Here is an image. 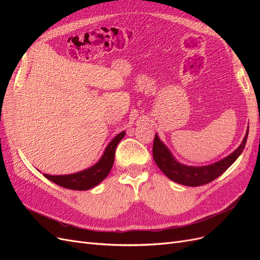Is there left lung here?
<instances>
[{"mask_svg": "<svg viewBox=\"0 0 260 260\" xmlns=\"http://www.w3.org/2000/svg\"><path fill=\"white\" fill-rule=\"evenodd\" d=\"M247 137L248 130L241 145L225 158L215 164L208 165V166L191 167L178 162L172 157L169 149L160 142L158 136L155 135L153 143V157L157 166L170 180L187 186H200L207 184L217 179L219 176H221L237 160L238 157L243 152L244 147H245Z\"/></svg>", "mask_w": 260, "mask_h": 260, "instance_id": "obj_1", "label": "left lung"}]
</instances>
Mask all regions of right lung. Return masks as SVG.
I'll return each instance as SVG.
<instances>
[{
	"instance_id": "obj_1",
	"label": "right lung",
	"mask_w": 260,
	"mask_h": 260,
	"mask_svg": "<svg viewBox=\"0 0 260 260\" xmlns=\"http://www.w3.org/2000/svg\"><path fill=\"white\" fill-rule=\"evenodd\" d=\"M124 137V131L120 132L119 135L116 136L111 143L106 147L105 152L102 156L99 162L89 169L83 171L77 172L73 175L66 176H50L44 175L45 178H48L52 182L56 183L59 186L70 188V190H78V191H85L90 190L101 183L111 171L114 159H115V151L118 143L120 142Z\"/></svg>"
}]
</instances>
